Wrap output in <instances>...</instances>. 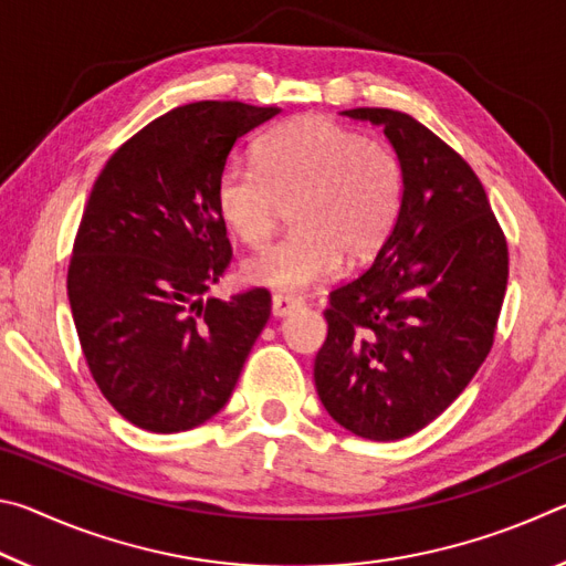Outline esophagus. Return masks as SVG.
I'll return each mask as SVG.
<instances>
[{
  "label": "esophagus",
  "instance_id": "obj_1",
  "mask_svg": "<svg viewBox=\"0 0 566 566\" xmlns=\"http://www.w3.org/2000/svg\"><path fill=\"white\" fill-rule=\"evenodd\" d=\"M296 306H302L300 296H292V294H274L272 296V314H274V317H286V314L294 312Z\"/></svg>",
  "mask_w": 566,
  "mask_h": 566
}]
</instances>
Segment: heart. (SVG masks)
Here are the masks:
<instances>
[{"instance_id": "obj_1", "label": "heart", "mask_w": 566, "mask_h": 566, "mask_svg": "<svg viewBox=\"0 0 566 566\" xmlns=\"http://www.w3.org/2000/svg\"><path fill=\"white\" fill-rule=\"evenodd\" d=\"M395 151L324 117L266 132L254 165L229 159L217 179V212L239 242L260 249L290 207L294 232L244 264L249 282L296 292L369 260L401 207Z\"/></svg>"}]
</instances>
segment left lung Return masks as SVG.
I'll use <instances>...</instances> for the list:
<instances>
[{"label":"left lung","mask_w":566,"mask_h":566,"mask_svg":"<svg viewBox=\"0 0 566 566\" xmlns=\"http://www.w3.org/2000/svg\"><path fill=\"white\" fill-rule=\"evenodd\" d=\"M344 114L385 127L405 195L371 266L329 292L314 385L352 434L395 442L442 415L482 367L510 249L474 169L432 129L395 109Z\"/></svg>","instance_id":"8db88e82"}]
</instances>
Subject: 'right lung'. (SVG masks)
<instances>
[{"label": "right lung", "mask_w": 566, "mask_h": 566, "mask_svg": "<svg viewBox=\"0 0 566 566\" xmlns=\"http://www.w3.org/2000/svg\"><path fill=\"white\" fill-rule=\"evenodd\" d=\"M276 107L195 102L114 151L76 229L66 294L87 367L134 427L187 432L232 397L272 314L264 286L205 300L232 262L217 179Z\"/></svg>", "instance_id": "right-lung-1"}]
</instances>
